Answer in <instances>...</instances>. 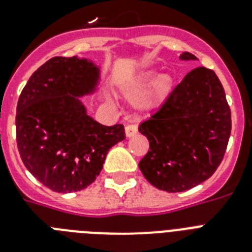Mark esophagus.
<instances>
[{
	"instance_id": "esophagus-1",
	"label": "esophagus",
	"mask_w": 252,
	"mask_h": 252,
	"mask_svg": "<svg viewBox=\"0 0 252 252\" xmlns=\"http://www.w3.org/2000/svg\"><path fill=\"white\" fill-rule=\"evenodd\" d=\"M137 133V126L134 124H126V137H132Z\"/></svg>"
}]
</instances>
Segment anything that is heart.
Instances as JSON below:
<instances>
[{
	"label": "heart",
	"instance_id": "1",
	"mask_svg": "<svg viewBox=\"0 0 252 252\" xmlns=\"http://www.w3.org/2000/svg\"><path fill=\"white\" fill-rule=\"evenodd\" d=\"M153 83L155 84L154 85ZM152 84L154 86L152 87V89H150L145 95H144V98H142L141 100V106H159V104L167 98V95L170 94V91H171V77L162 76L157 80V73L153 72V70H148V72H144L142 74L136 77L132 82H129V84L123 87V93H124L126 96L133 98V96H137V95L142 94L146 89H149V86H151Z\"/></svg>",
	"mask_w": 252,
	"mask_h": 252
}]
</instances>
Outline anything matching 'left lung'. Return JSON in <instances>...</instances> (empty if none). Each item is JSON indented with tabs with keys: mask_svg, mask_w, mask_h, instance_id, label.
Here are the masks:
<instances>
[{
	"mask_svg": "<svg viewBox=\"0 0 252 252\" xmlns=\"http://www.w3.org/2000/svg\"><path fill=\"white\" fill-rule=\"evenodd\" d=\"M180 59L196 60L188 52ZM138 130L150 145L138 167L154 187L183 192L209 179L222 162L231 132L230 107L219 77L212 69H193Z\"/></svg>",
	"mask_w": 252,
	"mask_h": 252,
	"instance_id": "left-lung-1",
	"label": "left lung"
}]
</instances>
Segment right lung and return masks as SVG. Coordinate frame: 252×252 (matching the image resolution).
Here are the masks:
<instances>
[{
	"label": "right lung",
	"instance_id": "obj_1",
	"mask_svg": "<svg viewBox=\"0 0 252 252\" xmlns=\"http://www.w3.org/2000/svg\"><path fill=\"white\" fill-rule=\"evenodd\" d=\"M98 77L89 61L57 56L33 72L19 95L15 128L22 161L55 192L89 187L108 150L126 138L122 124H99L77 99L93 91Z\"/></svg>",
	"mask_w": 252,
	"mask_h": 252
}]
</instances>
